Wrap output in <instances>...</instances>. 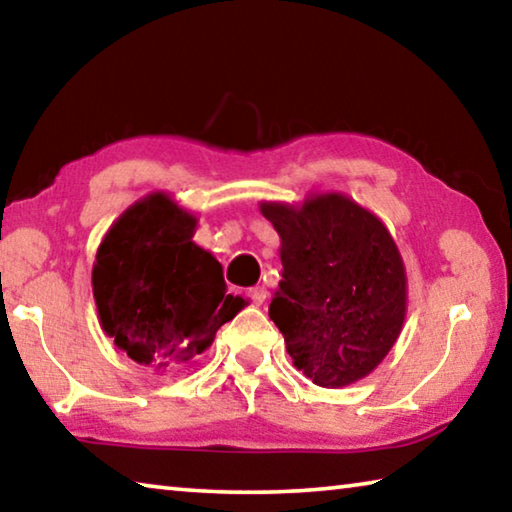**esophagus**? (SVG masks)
Instances as JSON below:
<instances>
[{
	"mask_svg": "<svg viewBox=\"0 0 512 512\" xmlns=\"http://www.w3.org/2000/svg\"><path fill=\"white\" fill-rule=\"evenodd\" d=\"M248 296H250V300H253V305L259 307V305H264V302H266L268 291L264 287H255V289L248 291Z\"/></svg>",
	"mask_w": 512,
	"mask_h": 512,
	"instance_id": "obj_1",
	"label": "esophagus"
}]
</instances>
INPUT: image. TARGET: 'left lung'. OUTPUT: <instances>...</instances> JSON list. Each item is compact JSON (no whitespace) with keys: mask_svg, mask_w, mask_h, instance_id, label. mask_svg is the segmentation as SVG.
Wrapping results in <instances>:
<instances>
[{"mask_svg":"<svg viewBox=\"0 0 512 512\" xmlns=\"http://www.w3.org/2000/svg\"><path fill=\"white\" fill-rule=\"evenodd\" d=\"M280 235L282 282L268 316L293 366L316 386L341 388L375 370L406 316V271L391 232L343 194L302 205L262 203Z\"/></svg>","mask_w":512,"mask_h":512,"instance_id":"obj_1","label":"left lung"}]
</instances>
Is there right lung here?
Segmentation results:
<instances>
[{
  "label": "right lung",
  "mask_w": 512,
  "mask_h": 512,
  "mask_svg": "<svg viewBox=\"0 0 512 512\" xmlns=\"http://www.w3.org/2000/svg\"><path fill=\"white\" fill-rule=\"evenodd\" d=\"M196 216L155 192L112 223L92 266L103 332L153 368H176L210 348L246 300L225 293L223 268L192 237Z\"/></svg>",
  "instance_id": "obj_1"
}]
</instances>
